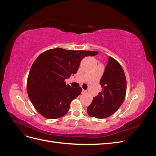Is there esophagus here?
I'll return each instance as SVG.
<instances>
[{
    "instance_id": "esophagus-1",
    "label": "esophagus",
    "mask_w": 156,
    "mask_h": 156,
    "mask_svg": "<svg viewBox=\"0 0 156 156\" xmlns=\"http://www.w3.org/2000/svg\"><path fill=\"white\" fill-rule=\"evenodd\" d=\"M87 92L86 90H83V89L82 90V93H83V94H86Z\"/></svg>"
}]
</instances>
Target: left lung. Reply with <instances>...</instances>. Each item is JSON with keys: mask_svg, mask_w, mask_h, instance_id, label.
Wrapping results in <instances>:
<instances>
[{"mask_svg": "<svg viewBox=\"0 0 156 156\" xmlns=\"http://www.w3.org/2000/svg\"><path fill=\"white\" fill-rule=\"evenodd\" d=\"M102 90L87 108L88 114L97 119H105L115 113L123 103L126 94V78L120 64L112 57L102 75Z\"/></svg>", "mask_w": 156, "mask_h": 156, "instance_id": "obj_1", "label": "left lung"}]
</instances>
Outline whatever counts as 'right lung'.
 Masks as SVG:
<instances>
[{"mask_svg": "<svg viewBox=\"0 0 156 156\" xmlns=\"http://www.w3.org/2000/svg\"><path fill=\"white\" fill-rule=\"evenodd\" d=\"M98 52L49 49L37 56L27 79L29 98L37 111L49 119L65 115L73 100L81 93V87L73 88L64 81L77 73L81 60Z\"/></svg>", "mask_w": 156, "mask_h": 156, "instance_id": "1", "label": "right lung"}]
</instances>
